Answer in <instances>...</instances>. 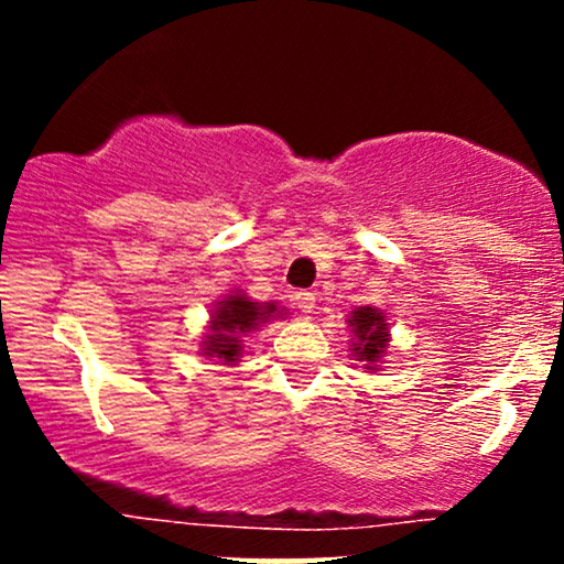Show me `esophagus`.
Instances as JSON below:
<instances>
[{
  "label": "esophagus",
  "instance_id": "1",
  "mask_svg": "<svg viewBox=\"0 0 564 564\" xmlns=\"http://www.w3.org/2000/svg\"><path fill=\"white\" fill-rule=\"evenodd\" d=\"M294 304H296V310H300V313L310 315L315 310V294H313V291H296Z\"/></svg>",
  "mask_w": 564,
  "mask_h": 564
}]
</instances>
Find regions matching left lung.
<instances>
[{"instance_id":"left-lung-1","label":"left lung","mask_w":564,"mask_h":564,"mask_svg":"<svg viewBox=\"0 0 564 564\" xmlns=\"http://www.w3.org/2000/svg\"><path fill=\"white\" fill-rule=\"evenodd\" d=\"M347 323L355 334V360L366 364L368 371H377L381 358L387 355V345H390V326H387L384 313H379L377 307H358L352 310Z\"/></svg>"}]
</instances>
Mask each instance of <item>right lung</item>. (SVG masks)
<instances>
[{"instance_id":"right-lung-1","label":"right lung","mask_w":564,"mask_h":564,"mask_svg":"<svg viewBox=\"0 0 564 564\" xmlns=\"http://www.w3.org/2000/svg\"><path fill=\"white\" fill-rule=\"evenodd\" d=\"M283 310L278 302H254L236 291L215 304L209 321V334L204 339L206 358H217L223 364H238L243 352V336L254 332L260 323L281 318Z\"/></svg>"}]
</instances>
